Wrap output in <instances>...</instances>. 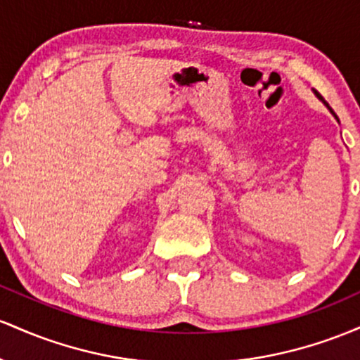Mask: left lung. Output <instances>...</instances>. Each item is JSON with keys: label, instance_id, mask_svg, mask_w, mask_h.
<instances>
[{"label": "left lung", "instance_id": "8db88e82", "mask_svg": "<svg viewBox=\"0 0 360 360\" xmlns=\"http://www.w3.org/2000/svg\"><path fill=\"white\" fill-rule=\"evenodd\" d=\"M314 93H316V91H314ZM316 96H320V95H318V93H316ZM321 100H323V98H321ZM323 103H325V105H326V107H328V110H330V112H332V114L335 115V112L332 110V107H330V105H328V103H326V102H323ZM335 119H337V120H338V117H337V115H335Z\"/></svg>", "mask_w": 360, "mask_h": 360}]
</instances>
